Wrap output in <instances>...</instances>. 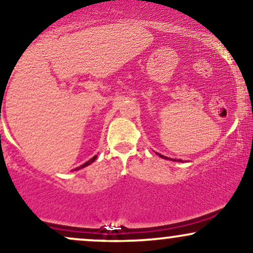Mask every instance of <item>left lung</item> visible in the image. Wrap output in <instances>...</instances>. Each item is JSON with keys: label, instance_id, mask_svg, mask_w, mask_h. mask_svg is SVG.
Masks as SVG:
<instances>
[{"label": "left lung", "instance_id": "8db88e82", "mask_svg": "<svg viewBox=\"0 0 253 253\" xmlns=\"http://www.w3.org/2000/svg\"><path fill=\"white\" fill-rule=\"evenodd\" d=\"M158 156H159L160 158H163V159H166V160H174V161H181V160H176V159H171V158H167V157H164V156H161V154H159V153H157Z\"/></svg>", "mask_w": 253, "mask_h": 253}]
</instances>
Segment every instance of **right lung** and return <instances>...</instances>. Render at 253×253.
Wrapping results in <instances>:
<instances>
[{
	"instance_id": "add662e5",
	"label": "right lung",
	"mask_w": 253,
	"mask_h": 253,
	"mask_svg": "<svg viewBox=\"0 0 253 253\" xmlns=\"http://www.w3.org/2000/svg\"><path fill=\"white\" fill-rule=\"evenodd\" d=\"M96 157H97V156H94V157L92 158V159H89V160H88V161H86V163H84V165H81V166L77 167V169H75V171H78V169H84V167H86V166H88V165H90V164H92L93 161L96 159Z\"/></svg>"
}]
</instances>
